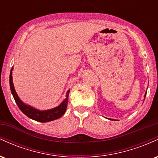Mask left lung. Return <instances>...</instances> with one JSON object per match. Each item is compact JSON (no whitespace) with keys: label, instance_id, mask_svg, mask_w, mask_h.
<instances>
[{"label":"left lung","instance_id":"left-lung-1","mask_svg":"<svg viewBox=\"0 0 158 158\" xmlns=\"http://www.w3.org/2000/svg\"><path fill=\"white\" fill-rule=\"evenodd\" d=\"M146 93L145 94V97H146Z\"/></svg>","mask_w":158,"mask_h":158}]
</instances>
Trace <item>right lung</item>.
Returning a JSON list of instances; mask_svg holds the SVG:
<instances>
[{"instance_id":"add662e5","label":"right lung","mask_w":158,"mask_h":158,"mask_svg":"<svg viewBox=\"0 0 158 158\" xmlns=\"http://www.w3.org/2000/svg\"><path fill=\"white\" fill-rule=\"evenodd\" d=\"M12 70H13V68H12V69H11L10 75V90L11 92H12V96H13L14 97V99H15L16 104L19 106L20 110H21L25 115L27 116L29 118L41 123H47L50 122V121L55 120V119L60 118V117H61L64 115V114L65 113V110H66L67 106H68V96L69 93H70V90H68V92H67L66 98H65L64 100H63V102H61L59 106L50 110H38L36 109V108H34L33 107L25 104V103H23L22 101L20 99L17 93H16L15 88H14L13 82H12Z\"/></svg>"}]
</instances>
